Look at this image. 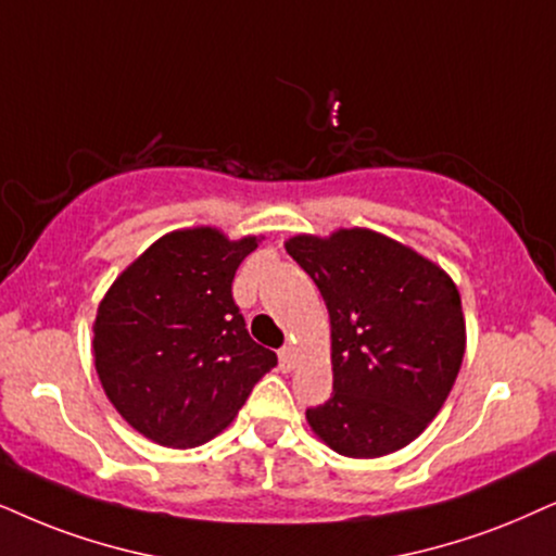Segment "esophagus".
Returning <instances> with one entry per match:
<instances>
[{
  "instance_id": "34e87169",
  "label": "esophagus",
  "mask_w": 556,
  "mask_h": 556,
  "mask_svg": "<svg viewBox=\"0 0 556 556\" xmlns=\"http://www.w3.org/2000/svg\"><path fill=\"white\" fill-rule=\"evenodd\" d=\"M279 367H282L285 371L294 369V349L292 346L279 349Z\"/></svg>"
}]
</instances>
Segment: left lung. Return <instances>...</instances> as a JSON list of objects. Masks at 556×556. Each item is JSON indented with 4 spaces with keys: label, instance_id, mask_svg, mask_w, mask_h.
<instances>
[{
    "label": "left lung",
    "instance_id": "8db88e82",
    "mask_svg": "<svg viewBox=\"0 0 556 556\" xmlns=\"http://www.w3.org/2000/svg\"><path fill=\"white\" fill-rule=\"evenodd\" d=\"M285 245L330 315L333 392L307 407V424L354 459L407 446L459 375L465 315L456 285L413 249L364 228Z\"/></svg>",
    "mask_w": 556,
    "mask_h": 556
}]
</instances>
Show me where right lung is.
<instances>
[{
  "instance_id": "add662e5",
  "label": "right lung",
  "mask_w": 556,
  "mask_h": 556,
  "mask_svg": "<svg viewBox=\"0 0 556 556\" xmlns=\"http://www.w3.org/2000/svg\"><path fill=\"white\" fill-rule=\"evenodd\" d=\"M258 238L177 230L140 254L100 302L94 367L110 403L164 446L192 448L241 410L277 354L245 330L233 277Z\"/></svg>"
}]
</instances>
